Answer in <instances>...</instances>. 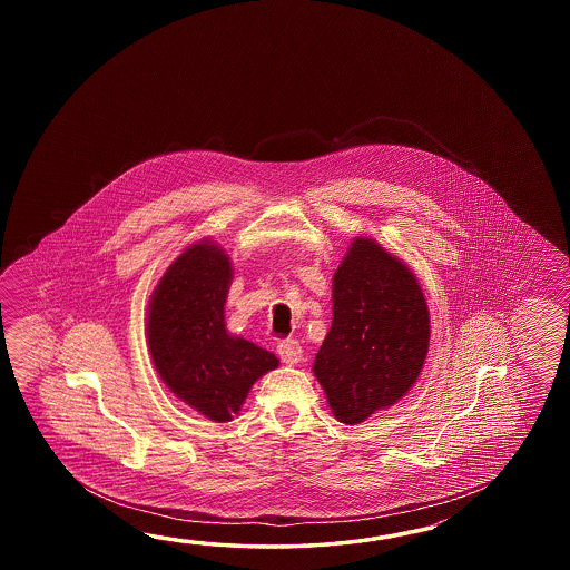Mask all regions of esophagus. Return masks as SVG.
<instances>
[{
    "instance_id": "1",
    "label": "esophagus",
    "mask_w": 570,
    "mask_h": 570,
    "mask_svg": "<svg viewBox=\"0 0 570 570\" xmlns=\"http://www.w3.org/2000/svg\"><path fill=\"white\" fill-rule=\"evenodd\" d=\"M277 352L285 364L302 363L303 351L297 340H281Z\"/></svg>"
}]
</instances>
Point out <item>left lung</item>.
Returning <instances> with one entry per match:
<instances>
[{
    "instance_id": "8db88e82",
    "label": "left lung",
    "mask_w": 570,
    "mask_h": 570,
    "mask_svg": "<svg viewBox=\"0 0 570 570\" xmlns=\"http://www.w3.org/2000/svg\"><path fill=\"white\" fill-rule=\"evenodd\" d=\"M430 346V312L412 268L358 236L332 281V327L314 375L342 424L387 410L412 389Z\"/></svg>"
}]
</instances>
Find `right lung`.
<instances>
[{"label": "right lung", "instance_id": "add662e5", "mask_svg": "<svg viewBox=\"0 0 570 570\" xmlns=\"http://www.w3.org/2000/svg\"><path fill=\"white\" fill-rule=\"evenodd\" d=\"M232 261L212 240L177 256L150 295L146 338L163 383L212 422H230L250 387L279 358L224 322Z\"/></svg>", "mask_w": 570, "mask_h": 570}]
</instances>
